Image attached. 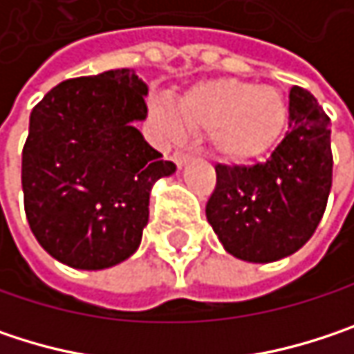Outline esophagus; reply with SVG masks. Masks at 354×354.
<instances>
[{"instance_id": "1", "label": "esophagus", "mask_w": 354, "mask_h": 354, "mask_svg": "<svg viewBox=\"0 0 354 354\" xmlns=\"http://www.w3.org/2000/svg\"><path fill=\"white\" fill-rule=\"evenodd\" d=\"M190 158H192V156H190L188 151H180V149H178V151H174V156H172V160H174V164H176L178 168H182V166H184V164H186Z\"/></svg>"}]
</instances>
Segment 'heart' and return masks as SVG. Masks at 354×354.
Masks as SVG:
<instances>
[{
	"label": "heart",
	"instance_id": "1",
	"mask_svg": "<svg viewBox=\"0 0 354 354\" xmlns=\"http://www.w3.org/2000/svg\"><path fill=\"white\" fill-rule=\"evenodd\" d=\"M287 112L279 88L236 77L198 82L180 96L176 106L170 102L151 106L166 137L180 139L188 129L209 131L211 149L232 164H244L268 151L287 122Z\"/></svg>",
	"mask_w": 354,
	"mask_h": 354
}]
</instances>
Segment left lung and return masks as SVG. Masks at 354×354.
Returning <instances> with one entry per match:
<instances>
[{"instance_id": "obj_1", "label": "left lung", "mask_w": 354, "mask_h": 354, "mask_svg": "<svg viewBox=\"0 0 354 354\" xmlns=\"http://www.w3.org/2000/svg\"><path fill=\"white\" fill-rule=\"evenodd\" d=\"M207 221L246 262L291 256L316 232L332 188L330 118L304 88L289 92V131L266 162L215 166Z\"/></svg>"}]
</instances>
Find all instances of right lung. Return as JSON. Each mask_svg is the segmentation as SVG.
Wrapping results in <instances>:
<instances>
[{
	"mask_svg": "<svg viewBox=\"0 0 354 354\" xmlns=\"http://www.w3.org/2000/svg\"><path fill=\"white\" fill-rule=\"evenodd\" d=\"M147 84L133 69L65 80L30 112L22 149L24 211L53 258L100 270L141 244L151 186L176 172L135 129Z\"/></svg>",
	"mask_w": 354,
	"mask_h": 354,
	"instance_id": "right-lung-1",
	"label": "right lung"
}]
</instances>
